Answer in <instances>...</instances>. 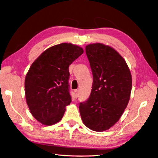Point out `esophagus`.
<instances>
[{"label":"esophagus","mask_w":158,"mask_h":158,"mask_svg":"<svg viewBox=\"0 0 158 158\" xmlns=\"http://www.w3.org/2000/svg\"><path fill=\"white\" fill-rule=\"evenodd\" d=\"M73 93H74V98H77L78 95V90H77V89H74Z\"/></svg>","instance_id":"1"}]
</instances>
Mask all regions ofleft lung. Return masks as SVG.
Wrapping results in <instances>:
<instances>
[{"mask_svg":"<svg viewBox=\"0 0 158 158\" xmlns=\"http://www.w3.org/2000/svg\"><path fill=\"white\" fill-rule=\"evenodd\" d=\"M93 74L89 98L79 109L84 125L104 131L120 118L130 99L132 77L125 60L112 47L102 44L85 47Z\"/></svg>","mask_w":158,"mask_h":158,"instance_id":"left-lung-1","label":"left lung"}]
</instances>
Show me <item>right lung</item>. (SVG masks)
I'll return each mask as SVG.
<instances>
[{
	"label": "right lung",
	"instance_id": "obj_1",
	"mask_svg": "<svg viewBox=\"0 0 158 158\" xmlns=\"http://www.w3.org/2000/svg\"><path fill=\"white\" fill-rule=\"evenodd\" d=\"M82 48L60 44L45 50L32 63L25 79L26 102L32 115L45 125L61 120L71 102L69 65L82 55Z\"/></svg>",
	"mask_w": 158,
	"mask_h": 158
}]
</instances>
